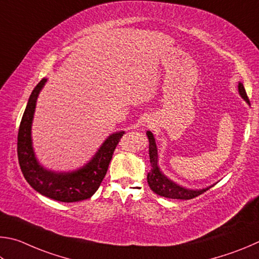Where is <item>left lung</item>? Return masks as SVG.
<instances>
[{
  "mask_svg": "<svg viewBox=\"0 0 259 259\" xmlns=\"http://www.w3.org/2000/svg\"><path fill=\"white\" fill-rule=\"evenodd\" d=\"M239 92L240 95L246 100L248 103H250L248 99V95L246 93L242 83H239ZM149 138V156H150V162H151V169L148 173V183L150 185L151 190L155 193L159 194L161 197L169 198V199H181V200H190L198 196H200L207 190H209L211 187L201 189V190H190L180 187L173 181H170L166 178V176L161 173L159 167H158V149L157 144L153 138V134L151 132H147Z\"/></svg>",
  "mask_w": 259,
  "mask_h": 259,
  "instance_id": "8db88e82",
  "label": "left lung"
}]
</instances>
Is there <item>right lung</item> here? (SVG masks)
<instances>
[{
  "label": "right lung",
  "mask_w": 259,
  "mask_h": 259,
  "mask_svg": "<svg viewBox=\"0 0 259 259\" xmlns=\"http://www.w3.org/2000/svg\"><path fill=\"white\" fill-rule=\"evenodd\" d=\"M47 79L43 78L35 86L22 115L18 132L17 152L22 174L30 187L43 196L62 202H75L93 196L107 174L113 151L119 143L124 132L109 137L95 153L93 159L72 173H53L44 169L36 160L31 147L30 128L36 100Z\"/></svg>",
  "instance_id": "add662e5"
}]
</instances>
